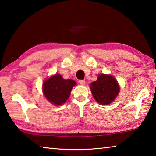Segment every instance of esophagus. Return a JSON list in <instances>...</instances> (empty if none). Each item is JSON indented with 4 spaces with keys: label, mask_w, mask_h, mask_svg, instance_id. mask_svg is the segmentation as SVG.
Masks as SVG:
<instances>
[{
    "label": "esophagus",
    "mask_w": 156,
    "mask_h": 156,
    "mask_svg": "<svg viewBox=\"0 0 156 156\" xmlns=\"http://www.w3.org/2000/svg\"><path fill=\"white\" fill-rule=\"evenodd\" d=\"M78 83L82 84V85H84V84H85V81H84V80H79Z\"/></svg>",
    "instance_id": "34e87169"
}]
</instances>
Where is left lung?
<instances>
[{"label":"left lung","mask_w":156,"mask_h":156,"mask_svg":"<svg viewBox=\"0 0 156 156\" xmlns=\"http://www.w3.org/2000/svg\"><path fill=\"white\" fill-rule=\"evenodd\" d=\"M91 91L94 99L102 105H109L118 96L120 87L116 79L110 75L100 74L96 81L91 84Z\"/></svg>","instance_id":"1"}]
</instances>
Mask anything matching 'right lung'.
I'll list each match as a JSON object with an SVG mask.
<instances>
[{
	"label": "right lung",
	"instance_id": "obj_1",
	"mask_svg": "<svg viewBox=\"0 0 156 156\" xmlns=\"http://www.w3.org/2000/svg\"><path fill=\"white\" fill-rule=\"evenodd\" d=\"M76 83L71 79H63L62 76L56 74L44 82L43 93L47 100L55 105H61L67 101L71 91Z\"/></svg>",
	"mask_w": 156,
	"mask_h": 156
}]
</instances>
